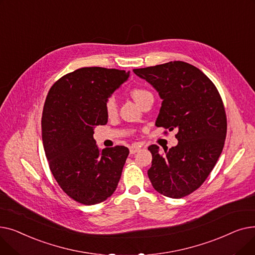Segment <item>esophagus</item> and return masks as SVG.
Instances as JSON below:
<instances>
[{
	"instance_id": "esophagus-1",
	"label": "esophagus",
	"mask_w": 255,
	"mask_h": 255,
	"mask_svg": "<svg viewBox=\"0 0 255 255\" xmlns=\"http://www.w3.org/2000/svg\"><path fill=\"white\" fill-rule=\"evenodd\" d=\"M140 149H141V145H137V144L132 145L131 148H130V154H135V153H137Z\"/></svg>"
}]
</instances>
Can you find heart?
<instances>
[{"label": "heart", "instance_id": "1", "mask_svg": "<svg viewBox=\"0 0 255 255\" xmlns=\"http://www.w3.org/2000/svg\"><path fill=\"white\" fill-rule=\"evenodd\" d=\"M130 95L133 98V100H134L139 105L146 96L152 95V94L148 90H144L141 88H134L131 90ZM117 111H118V105H117V101H116L115 97L112 96L110 98H107V100L105 101L106 115L109 117H113L117 114Z\"/></svg>", "mask_w": 255, "mask_h": 255}]
</instances>
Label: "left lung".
I'll return each mask as SVG.
<instances>
[{"label": "left lung", "mask_w": 255, "mask_h": 255, "mask_svg": "<svg viewBox=\"0 0 255 255\" xmlns=\"http://www.w3.org/2000/svg\"><path fill=\"white\" fill-rule=\"evenodd\" d=\"M162 99L157 127L177 129L178 144L161 154L152 144L148 170L154 189L181 198L199 188L215 166L226 136V115L212 80L193 65L173 61L133 69Z\"/></svg>", "instance_id": "1"}]
</instances>
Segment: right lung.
<instances>
[{
    "mask_svg": "<svg viewBox=\"0 0 255 255\" xmlns=\"http://www.w3.org/2000/svg\"><path fill=\"white\" fill-rule=\"evenodd\" d=\"M129 72L84 67L50 88L41 127L48 165L63 191L83 205H96L117 189L128 148L98 149L94 128L105 125V101L125 83Z\"/></svg>",
    "mask_w": 255,
    "mask_h": 255,
    "instance_id": "obj_1",
    "label": "right lung"
}]
</instances>
